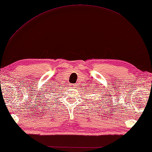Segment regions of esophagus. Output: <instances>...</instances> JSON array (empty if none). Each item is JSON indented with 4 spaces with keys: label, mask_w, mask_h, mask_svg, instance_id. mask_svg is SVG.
Instances as JSON below:
<instances>
[{
    "label": "esophagus",
    "mask_w": 152,
    "mask_h": 152,
    "mask_svg": "<svg viewBox=\"0 0 152 152\" xmlns=\"http://www.w3.org/2000/svg\"><path fill=\"white\" fill-rule=\"evenodd\" d=\"M76 87H77V85H76V84H74V85H72V88H76Z\"/></svg>",
    "instance_id": "obj_1"
}]
</instances>
